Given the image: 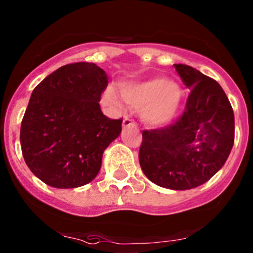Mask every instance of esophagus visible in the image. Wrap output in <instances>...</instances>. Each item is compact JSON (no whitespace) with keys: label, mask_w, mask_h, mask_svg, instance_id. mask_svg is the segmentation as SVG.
I'll use <instances>...</instances> for the list:
<instances>
[{"label":"esophagus","mask_w":253,"mask_h":253,"mask_svg":"<svg viewBox=\"0 0 253 253\" xmlns=\"http://www.w3.org/2000/svg\"><path fill=\"white\" fill-rule=\"evenodd\" d=\"M122 127H124V128H127V127H137V124H135L133 120L125 119L124 121H122Z\"/></svg>","instance_id":"obj_1"}]
</instances>
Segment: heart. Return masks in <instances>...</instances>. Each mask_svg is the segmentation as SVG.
Here are the masks:
<instances>
[{
	"instance_id": "heart-1",
	"label": "heart",
	"mask_w": 253,
	"mask_h": 253,
	"mask_svg": "<svg viewBox=\"0 0 253 253\" xmlns=\"http://www.w3.org/2000/svg\"><path fill=\"white\" fill-rule=\"evenodd\" d=\"M122 99L133 108H139L143 122L151 127H161L171 122L179 110L183 93L171 80L150 79L127 82L121 86ZM104 100L121 108L122 100L113 88L106 89Z\"/></svg>"
}]
</instances>
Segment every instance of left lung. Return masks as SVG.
Returning a JSON list of instances; mask_svg holds the SVG:
<instances>
[{"instance_id":"obj_1","label":"left lung","mask_w":253,"mask_h":253,"mask_svg":"<svg viewBox=\"0 0 253 253\" xmlns=\"http://www.w3.org/2000/svg\"><path fill=\"white\" fill-rule=\"evenodd\" d=\"M190 89L183 115L165 128L143 131L139 164L156 185L188 190L223 167L234 144V113L217 81L185 64H174Z\"/></svg>"}]
</instances>
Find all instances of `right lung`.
Returning <instances> with one entry per match:
<instances>
[{
	"instance_id": "1",
	"label": "right lung",
	"mask_w": 253,
	"mask_h": 253,
	"mask_svg": "<svg viewBox=\"0 0 253 253\" xmlns=\"http://www.w3.org/2000/svg\"><path fill=\"white\" fill-rule=\"evenodd\" d=\"M108 75L93 63L57 69L33 91L20 127L24 160L39 179L79 188L99 173L103 153L121 133L122 120L103 115Z\"/></svg>"
}]
</instances>
